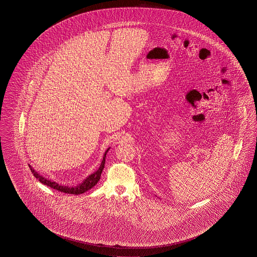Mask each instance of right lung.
<instances>
[{"label": "right lung", "mask_w": 257, "mask_h": 257, "mask_svg": "<svg viewBox=\"0 0 257 257\" xmlns=\"http://www.w3.org/2000/svg\"><path fill=\"white\" fill-rule=\"evenodd\" d=\"M109 149H110V147L105 151L99 169L95 171V172H93V173H91L90 175H88L86 179L84 180L81 184H79L77 186H74V187L61 186V185L57 184L55 181H53V180L51 179H47L46 177H44V176H42L41 174H39V172L35 171V170L33 169V167H31L30 165H29V168H30V170H31L32 173L34 174V176H35L37 179H39V182L42 183L43 185H46L48 187H52V188L56 189V190H58V191L64 192V193H68V194H82V193L86 192L87 190H89L90 188L95 187V185L99 182V180L101 178V172H102V170H103V168H104L105 157H106V154H107Z\"/></svg>", "instance_id": "right-lung-1"}]
</instances>
